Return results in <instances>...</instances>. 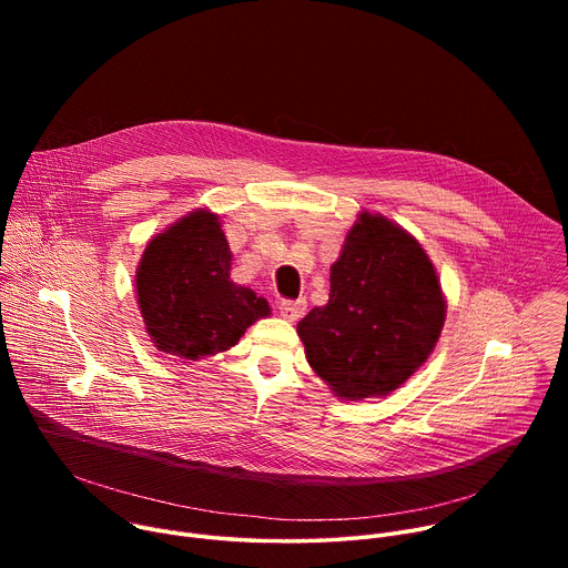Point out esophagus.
I'll return each instance as SVG.
<instances>
[{"label": "esophagus", "instance_id": "obj_1", "mask_svg": "<svg viewBox=\"0 0 568 568\" xmlns=\"http://www.w3.org/2000/svg\"><path fill=\"white\" fill-rule=\"evenodd\" d=\"M278 312L283 318L287 321H298L303 314H305V301H290V298H283L278 303Z\"/></svg>", "mask_w": 568, "mask_h": 568}]
</instances>
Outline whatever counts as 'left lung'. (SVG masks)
Segmentation results:
<instances>
[{"label": "left lung", "instance_id": "obj_1", "mask_svg": "<svg viewBox=\"0 0 568 568\" xmlns=\"http://www.w3.org/2000/svg\"><path fill=\"white\" fill-rule=\"evenodd\" d=\"M445 323L436 270L418 240L362 213L331 267V298L298 321L314 373L344 399L388 395L434 351Z\"/></svg>", "mask_w": 568, "mask_h": 568}]
</instances>
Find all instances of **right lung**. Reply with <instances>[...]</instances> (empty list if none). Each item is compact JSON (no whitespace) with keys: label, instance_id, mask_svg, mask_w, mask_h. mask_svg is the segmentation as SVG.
Here are the masks:
<instances>
[{"label":"right lung","instance_id":"right-lung-1","mask_svg":"<svg viewBox=\"0 0 568 568\" xmlns=\"http://www.w3.org/2000/svg\"><path fill=\"white\" fill-rule=\"evenodd\" d=\"M231 250L211 211H193L148 242L136 298L152 344L200 359L229 351L270 314L263 296L229 281Z\"/></svg>","mask_w":568,"mask_h":568}]
</instances>
